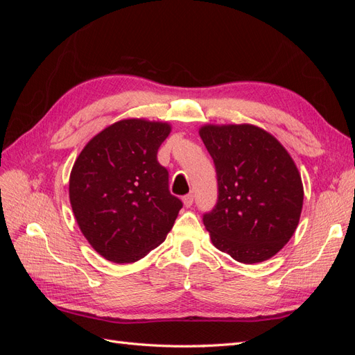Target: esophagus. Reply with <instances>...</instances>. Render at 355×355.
I'll list each match as a JSON object with an SVG mask.
<instances>
[{"instance_id":"esophagus-1","label":"esophagus","mask_w":355,"mask_h":355,"mask_svg":"<svg viewBox=\"0 0 355 355\" xmlns=\"http://www.w3.org/2000/svg\"><path fill=\"white\" fill-rule=\"evenodd\" d=\"M192 202H194V196H192V194H188V196H185V197H184V204H185V207H191V206H192Z\"/></svg>"}]
</instances>
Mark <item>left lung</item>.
I'll use <instances>...</instances> for the list:
<instances>
[{
    "instance_id": "8db88e82",
    "label": "left lung",
    "mask_w": 355,
    "mask_h": 355,
    "mask_svg": "<svg viewBox=\"0 0 355 355\" xmlns=\"http://www.w3.org/2000/svg\"><path fill=\"white\" fill-rule=\"evenodd\" d=\"M200 136L218 176V202L202 216L213 245L241 263L270 259L292 239L302 211L295 161L252 124H207Z\"/></svg>"
}]
</instances>
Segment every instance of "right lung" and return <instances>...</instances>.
<instances>
[{
	"label": "right lung",
	"mask_w": 355,
	"mask_h": 355,
	"mask_svg": "<svg viewBox=\"0 0 355 355\" xmlns=\"http://www.w3.org/2000/svg\"><path fill=\"white\" fill-rule=\"evenodd\" d=\"M167 123L127 118L84 146L69 176V201L83 235L105 259H142L173 228L182 201L170 194L158 148Z\"/></svg>",
	"instance_id": "obj_1"
}]
</instances>
